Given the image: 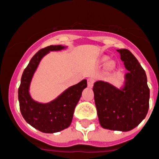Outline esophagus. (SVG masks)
<instances>
[{"instance_id":"1","label":"esophagus","mask_w":159,"mask_h":159,"mask_svg":"<svg viewBox=\"0 0 159 159\" xmlns=\"http://www.w3.org/2000/svg\"><path fill=\"white\" fill-rule=\"evenodd\" d=\"M95 82V80L93 78H89L88 79V85H89V87L92 88L93 86V84Z\"/></svg>"}]
</instances>
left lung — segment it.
<instances>
[{"mask_svg":"<svg viewBox=\"0 0 159 159\" xmlns=\"http://www.w3.org/2000/svg\"><path fill=\"white\" fill-rule=\"evenodd\" d=\"M128 73L124 89L103 81L94 84L93 93L98 119L102 128L127 132L145 119L149 106V89L145 70L127 48L118 49Z\"/></svg>","mask_w":159,"mask_h":159,"instance_id":"1","label":"left lung"}]
</instances>
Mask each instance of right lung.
I'll return each mask as SVG.
<instances>
[{"instance_id":"obj_1","label":"right lung","mask_w":159,"mask_h":159,"mask_svg":"<svg viewBox=\"0 0 159 159\" xmlns=\"http://www.w3.org/2000/svg\"><path fill=\"white\" fill-rule=\"evenodd\" d=\"M63 48L61 45H50L38 51L23 70L18 88L19 107L23 117L32 127L45 133L59 132L70 125L75 108L82 95V91L87 87V80H84L47 104L38 103L30 97V82L42 57L49 51L60 50Z\"/></svg>"}]
</instances>
